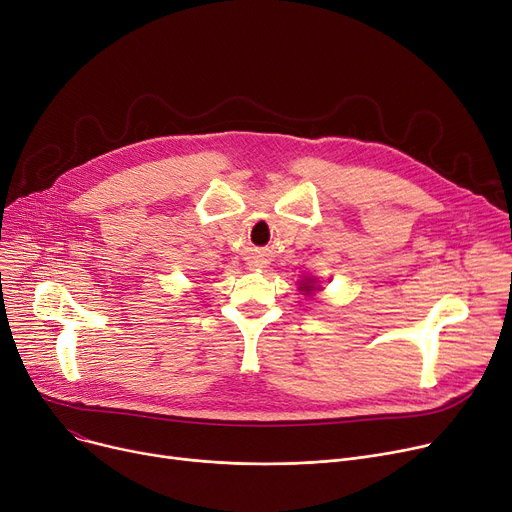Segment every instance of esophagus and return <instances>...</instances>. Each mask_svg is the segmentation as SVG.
<instances>
[{
  "instance_id": "esophagus-1",
  "label": "esophagus",
  "mask_w": 512,
  "mask_h": 512,
  "mask_svg": "<svg viewBox=\"0 0 512 512\" xmlns=\"http://www.w3.org/2000/svg\"><path fill=\"white\" fill-rule=\"evenodd\" d=\"M250 266H258V264H256V262H252V264H250Z\"/></svg>"
}]
</instances>
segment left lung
Here are the masks:
<instances>
[{"mask_svg": "<svg viewBox=\"0 0 512 512\" xmlns=\"http://www.w3.org/2000/svg\"><path fill=\"white\" fill-rule=\"evenodd\" d=\"M302 285H304V287H302V289H306V291H312V285H310V283H308V281H306V283H302Z\"/></svg>", "mask_w": 512, "mask_h": 512, "instance_id": "obj_1", "label": "left lung"}]
</instances>
